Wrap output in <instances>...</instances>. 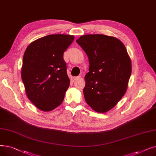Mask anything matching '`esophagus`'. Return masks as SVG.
<instances>
[{"label":"esophagus","instance_id":"1","mask_svg":"<svg viewBox=\"0 0 156 156\" xmlns=\"http://www.w3.org/2000/svg\"><path fill=\"white\" fill-rule=\"evenodd\" d=\"M80 78H81V76H75V77H74V80H78L80 79Z\"/></svg>","mask_w":156,"mask_h":156}]
</instances>
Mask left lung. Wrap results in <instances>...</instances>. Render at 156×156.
Here are the masks:
<instances>
[{
	"instance_id": "obj_1",
	"label": "left lung",
	"mask_w": 156,
	"mask_h": 156,
	"mask_svg": "<svg viewBox=\"0 0 156 156\" xmlns=\"http://www.w3.org/2000/svg\"><path fill=\"white\" fill-rule=\"evenodd\" d=\"M76 42L90 64L83 90L85 101L98 112H107L125 95L132 73L125 46L115 37L101 34L83 35Z\"/></svg>"
}]
</instances>
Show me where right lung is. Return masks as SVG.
Listing matches in <instances>:
<instances>
[{"mask_svg": "<svg viewBox=\"0 0 156 156\" xmlns=\"http://www.w3.org/2000/svg\"><path fill=\"white\" fill-rule=\"evenodd\" d=\"M73 40V35H49L26 49L21 78L28 99L40 110L52 111L64 100L70 84L63 54Z\"/></svg>", "mask_w": 156, "mask_h": 156, "instance_id": "right-lung-1", "label": "right lung"}]
</instances>
